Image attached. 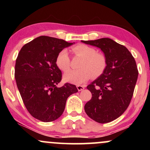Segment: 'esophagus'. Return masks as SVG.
<instances>
[{"instance_id": "esophagus-1", "label": "esophagus", "mask_w": 150, "mask_h": 150, "mask_svg": "<svg viewBox=\"0 0 150 150\" xmlns=\"http://www.w3.org/2000/svg\"><path fill=\"white\" fill-rule=\"evenodd\" d=\"M77 89L78 91H82L85 89V86L84 85H77Z\"/></svg>"}]
</instances>
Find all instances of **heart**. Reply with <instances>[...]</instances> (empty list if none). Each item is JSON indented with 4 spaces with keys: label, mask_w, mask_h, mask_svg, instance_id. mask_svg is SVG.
Returning a JSON list of instances; mask_svg holds the SVG:
<instances>
[{
    "label": "heart",
    "mask_w": 150,
    "mask_h": 150,
    "mask_svg": "<svg viewBox=\"0 0 150 150\" xmlns=\"http://www.w3.org/2000/svg\"><path fill=\"white\" fill-rule=\"evenodd\" d=\"M74 55L82 58L78 70H70L63 75V80L70 83L80 85L93 76L97 77L104 73L106 67V58L102 53H96V50L85 44H78L71 49ZM56 65L63 71H68L70 68V58L65 49L58 54Z\"/></svg>",
    "instance_id": "b5f03b06"
}]
</instances>
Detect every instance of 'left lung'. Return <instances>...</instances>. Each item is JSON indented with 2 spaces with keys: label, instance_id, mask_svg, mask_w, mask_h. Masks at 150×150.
I'll return each instance as SVG.
<instances>
[{
  "label": "left lung",
  "instance_id": "left-lung-1",
  "mask_svg": "<svg viewBox=\"0 0 150 150\" xmlns=\"http://www.w3.org/2000/svg\"><path fill=\"white\" fill-rule=\"evenodd\" d=\"M81 42L99 48L106 60L104 73L87 87L92 97L85 111L97 123H108L121 116L131 101L138 77L135 58L125 46L109 38Z\"/></svg>",
  "mask_w": 150,
  "mask_h": 150
}]
</instances>
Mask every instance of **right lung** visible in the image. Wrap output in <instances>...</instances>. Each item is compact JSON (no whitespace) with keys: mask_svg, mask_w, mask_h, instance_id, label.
I'll return each instance as SVG.
<instances>
[{"mask_svg":"<svg viewBox=\"0 0 150 150\" xmlns=\"http://www.w3.org/2000/svg\"><path fill=\"white\" fill-rule=\"evenodd\" d=\"M63 39L41 36L22 46L15 68L17 86L24 104L34 118L43 122L56 120L64 111L67 99L78 92L76 86L61 82L58 54L73 45Z\"/></svg>","mask_w":150,"mask_h":150,"instance_id":"1","label":"right lung"}]
</instances>
